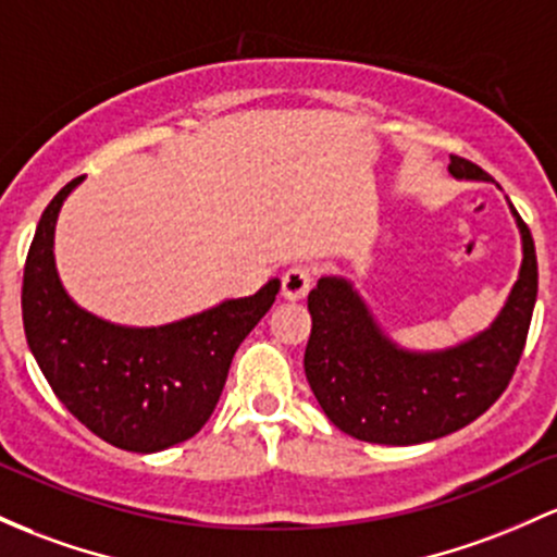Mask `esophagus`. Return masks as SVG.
<instances>
[{"label":"esophagus","mask_w":557,"mask_h":557,"mask_svg":"<svg viewBox=\"0 0 557 557\" xmlns=\"http://www.w3.org/2000/svg\"><path fill=\"white\" fill-rule=\"evenodd\" d=\"M311 283H314V269L309 264H293L283 274V296L290 298V301H298V298L307 296Z\"/></svg>","instance_id":"34e87169"}]
</instances>
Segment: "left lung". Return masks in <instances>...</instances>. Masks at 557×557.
<instances>
[{
  "mask_svg": "<svg viewBox=\"0 0 557 557\" xmlns=\"http://www.w3.org/2000/svg\"><path fill=\"white\" fill-rule=\"evenodd\" d=\"M460 180H486L475 163L451 156ZM521 277L486 333L438 354H409L383 338L344 280L322 277L309 293L311 335L304 370L325 414L348 436L370 444H423L484 414L512 381L536 301V250L529 224Z\"/></svg>",
  "mask_w": 557,
  "mask_h": 557,
  "instance_id": "left-lung-1",
  "label": "left lung"
}]
</instances>
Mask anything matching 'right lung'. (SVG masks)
<instances>
[{"label":"right lung","mask_w":557,"mask_h":557,"mask_svg":"<svg viewBox=\"0 0 557 557\" xmlns=\"http://www.w3.org/2000/svg\"><path fill=\"white\" fill-rule=\"evenodd\" d=\"M69 182L50 200L23 269V327L54 396L102 442L161 451L209 423L243 338L274 304L280 283L163 327H119L78 309L54 272L52 235Z\"/></svg>","instance_id":"obj_1"}]
</instances>
